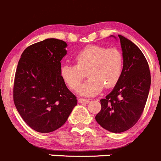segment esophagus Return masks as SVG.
<instances>
[{"instance_id":"1","label":"esophagus","mask_w":161,"mask_h":161,"mask_svg":"<svg viewBox=\"0 0 161 161\" xmlns=\"http://www.w3.org/2000/svg\"><path fill=\"white\" fill-rule=\"evenodd\" d=\"M78 101L81 103H90V100H87V99H83V98H79L78 99Z\"/></svg>"}]
</instances>
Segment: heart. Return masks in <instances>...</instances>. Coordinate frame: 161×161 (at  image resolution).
I'll list each match as a JSON object with an SVG mask.
<instances>
[{"mask_svg": "<svg viewBox=\"0 0 161 161\" xmlns=\"http://www.w3.org/2000/svg\"><path fill=\"white\" fill-rule=\"evenodd\" d=\"M75 64H64L61 75L71 90H77L86 77L90 79L79 92L86 96H93L105 88L115 86L123 75L125 59L122 52L115 47L108 48L98 45L86 47L75 57Z\"/></svg>", "mask_w": 161, "mask_h": 161, "instance_id": "heart-1", "label": "heart"}]
</instances>
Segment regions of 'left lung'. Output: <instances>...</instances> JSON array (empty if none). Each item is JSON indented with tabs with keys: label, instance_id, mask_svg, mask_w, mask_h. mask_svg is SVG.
<instances>
[{
	"label": "left lung",
	"instance_id": "obj_1",
	"mask_svg": "<svg viewBox=\"0 0 161 161\" xmlns=\"http://www.w3.org/2000/svg\"><path fill=\"white\" fill-rule=\"evenodd\" d=\"M125 59L123 75L111 92L100 100L101 110L96 121L103 129L123 132L135 125L146 106L151 77L148 62L140 49L118 35Z\"/></svg>",
	"mask_w": 161,
	"mask_h": 161
}]
</instances>
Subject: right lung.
I'll return each instance as SVG.
<instances>
[{
  "mask_svg": "<svg viewBox=\"0 0 161 161\" xmlns=\"http://www.w3.org/2000/svg\"><path fill=\"white\" fill-rule=\"evenodd\" d=\"M66 47L64 41L53 38L30 45L16 69L14 103L24 121L38 132H51L61 127L77 104L61 75Z\"/></svg>",
  "mask_w": 161,
  "mask_h": 161,
  "instance_id": "1",
  "label": "right lung"
}]
</instances>
